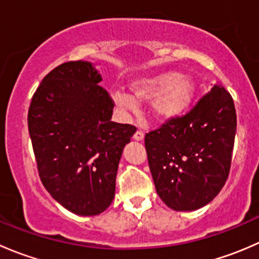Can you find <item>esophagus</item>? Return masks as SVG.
I'll use <instances>...</instances> for the list:
<instances>
[{
    "instance_id": "34e87169",
    "label": "esophagus",
    "mask_w": 259,
    "mask_h": 259,
    "mask_svg": "<svg viewBox=\"0 0 259 259\" xmlns=\"http://www.w3.org/2000/svg\"><path fill=\"white\" fill-rule=\"evenodd\" d=\"M134 138L135 140H138V142H140V140H143L144 139V133L142 132V130H137V132L134 133Z\"/></svg>"
}]
</instances>
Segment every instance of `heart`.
<instances>
[{"mask_svg":"<svg viewBox=\"0 0 259 259\" xmlns=\"http://www.w3.org/2000/svg\"><path fill=\"white\" fill-rule=\"evenodd\" d=\"M132 95H114L117 105L134 109L135 103L154 100L153 113L160 120H170L188 110L194 100L195 83L178 71H165L139 79L130 85Z\"/></svg>","mask_w":259,"mask_h":259,"instance_id":"obj_1","label":"heart"}]
</instances>
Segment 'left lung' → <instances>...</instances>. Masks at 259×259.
<instances>
[{"label": "left lung", "mask_w": 259, "mask_h": 259, "mask_svg": "<svg viewBox=\"0 0 259 259\" xmlns=\"http://www.w3.org/2000/svg\"><path fill=\"white\" fill-rule=\"evenodd\" d=\"M236 129L233 98L215 85L189 113L146 133L149 168L169 208L195 210L221 192L231 170Z\"/></svg>", "instance_id": "left-lung-1"}]
</instances>
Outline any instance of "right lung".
Wrapping results in <instances>:
<instances>
[{"label":"right lung","mask_w":259,"mask_h":259,"mask_svg":"<svg viewBox=\"0 0 259 259\" xmlns=\"http://www.w3.org/2000/svg\"><path fill=\"white\" fill-rule=\"evenodd\" d=\"M100 81L90 62H64L44 77L28 108L41 182L79 215H96L111 204L122 148L137 130L111 121L115 104Z\"/></svg>","instance_id":"right-lung-1"}]
</instances>
